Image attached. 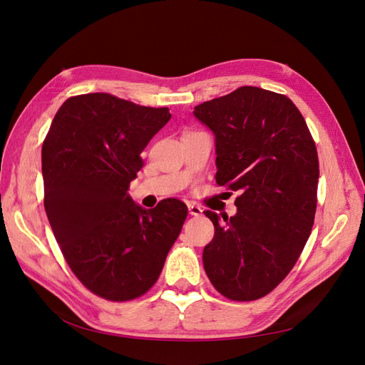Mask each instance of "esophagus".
I'll return each instance as SVG.
<instances>
[{"mask_svg":"<svg viewBox=\"0 0 365 365\" xmlns=\"http://www.w3.org/2000/svg\"><path fill=\"white\" fill-rule=\"evenodd\" d=\"M189 215H192V216H201L202 215V208L200 205L189 204Z\"/></svg>","mask_w":365,"mask_h":365,"instance_id":"1","label":"esophagus"}]
</instances>
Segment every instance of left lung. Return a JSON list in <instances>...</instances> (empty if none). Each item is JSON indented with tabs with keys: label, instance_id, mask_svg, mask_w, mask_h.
<instances>
[{
	"label": "left lung",
	"instance_id": "obj_1",
	"mask_svg": "<svg viewBox=\"0 0 365 365\" xmlns=\"http://www.w3.org/2000/svg\"><path fill=\"white\" fill-rule=\"evenodd\" d=\"M193 115L215 134L216 182L240 193L235 216L204 212L215 225L204 269L230 300H257L289 274L311 236L315 143L291 98L257 86L197 105Z\"/></svg>",
	"mask_w": 365,
	"mask_h": 365
}]
</instances>
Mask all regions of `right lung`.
Returning a JSON list of instances; mask_svg holds the SVG:
<instances>
[{"label": "right lung", "instance_id": "1", "mask_svg": "<svg viewBox=\"0 0 365 365\" xmlns=\"http://www.w3.org/2000/svg\"><path fill=\"white\" fill-rule=\"evenodd\" d=\"M169 120V108L82 94L63 102L43 140V207L54 237L76 277L106 300L128 302L155 284L187 217L175 197L146 210L128 193L141 152Z\"/></svg>", "mask_w": 365, "mask_h": 365}]
</instances>
